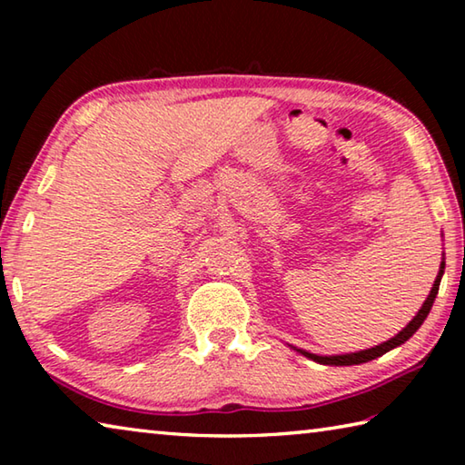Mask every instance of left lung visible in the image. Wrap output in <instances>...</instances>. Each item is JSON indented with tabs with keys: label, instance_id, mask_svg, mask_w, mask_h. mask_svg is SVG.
I'll list each match as a JSON object with an SVG mask.
<instances>
[{
	"label": "left lung",
	"instance_id": "left-lung-1",
	"mask_svg": "<svg viewBox=\"0 0 465 465\" xmlns=\"http://www.w3.org/2000/svg\"><path fill=\"white\" fill-rule=\"evenodd\" d=\"M443 272H445V258H440V266H439L437 279H435V282H432L430 293L427 295V299H424L422 308L419 310V313H416V316L411 322H408L406 328L400 330V332L393 336V338H390V341H385V342L377 344V346H371V349H365V351L344 352V355H328V357L326 355H313V352H308V351H303V349H297V346H291V349L297 351L299 355H303V357H308L312 361H316V363H320V365H361V363H367V361H373L377 357H381V355H385V352H390L391 349H396V346L404 344L408 338H411L416 332V330L422 326V322L427 320L429 312L432 308V303H435V297L439 293V285H440V277H443Z\"/></svg>",
	"mask_w": 465,
	"mask_h": 465
}]
</instances>
